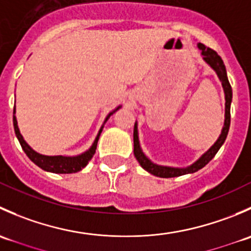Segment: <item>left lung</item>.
Masks as SVG:
<instances>
[{"label":"left lung","mask_w":251,"mask_h":251,"mask_svg":"<svg viewBox=\"0 0 251 251\" xmlns=\"http://www.w3.org/2000/svg\"><path fill=\"white\" fill-rule=\"evenodd\" d=\"M198 48L201 50V55H203L204 62L206 63L207 65H210V68L216 73L220 81H221L222 87H224L225 100H226V103H225V123L224 127H222L221 130V135L219 136L216 142L205 151L203 155H201L198 160L194 161L193 164H191L189 166H186V168H173V166L158 165V164L153 163V161L143 153L140 144V138H138V127L137 121H136L135 127H133V154H135L136 159H137V161L140 163L142 168L146 171H148L149 174L154 175V176L169 178V177H178L182 176V175L197 173L198 170L203 169L204 166L216 155L219 149L221 148L222 144L226 141L227 135H228L229 124H231L232 87L231 85H229L228 77H227L226 67H225L224 64V60L221 59V57H220L214 50H211V48L209 47H205L203 44H198Z\"/></svg>","instance_id":"1"}]
</instances>
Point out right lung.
I'll return each instance as SVG.
<instances>
[{"label":"right lung","mask_w":251,"mask_h":251,"mask_svg":"<svg viewBox=\"0 0 251 251\" xmlns=\"http://www.w3.org/2000/svg\"><path fill=\"white\" fill-rule=\"evenodd\" d=\"M121 108V105L116 107L113 111H110L109 114L105 118L104 123H103L102 127L100 128L98 131L97 136H96L95 141H93L92 146L87 149L83 153L78 154V155H74V156H64V155H44V154H40L37 151H35L29 144L26 143L24 140V137L20 133L19 127H18V121H17V116H16V105H14V110H13V126H14V131H16V136L19 141L20 146H22L23 151H25L27 156H29L30 160L32 161L34 164H36L39 168H41L42 170L48 171V173H53V174H74L77 173V171L82 170L86 165L88 164V161L92 159V156L95 155L96 149H97V143L98 140H100V136L102 133L103 127H104V124L107 123L108 119L115 113L116 110H119Z\"/></svg>","instance_id":"add662e5"}]
</instances>
